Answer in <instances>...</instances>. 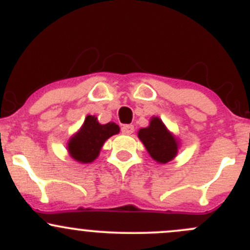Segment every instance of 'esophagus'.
<instances>
[{
    "label": "esophagus",
    "instance_id": "34e87169",
    "mask_svg": "<svg viewBox=\"0 0 250 250\" xmlns=\"http://www.w3.org/2000/svg\"><path fill=\"white\" fill-rule=\"evenodd\" d=\"M121 129H122L123 134H132V133L134 132V125H122V128H121Z\"/></svg>",
    "mask_w": 250,
    "mask_h": 250
}]
</instances>
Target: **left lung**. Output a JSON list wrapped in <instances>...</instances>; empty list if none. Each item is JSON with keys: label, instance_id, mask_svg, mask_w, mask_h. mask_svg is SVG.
I'll return each instance as SVG.
<instances>
[{"label": "left lung", "instance_id": "8db88e82", "mask_svg": "<svg viewBox=\"0 0 250 250\" xmlns=\"http://www.w3.org/2000/svg\"><path fill=\"white\" fill-rule=\"evenodd\" d=\"M138 138L150 156L160 164L171 161L178 152V142L159 117H152L146 128L139 129Z\"/></svg>", "mask_w": 250, "mask_h": 250}]
</instances>
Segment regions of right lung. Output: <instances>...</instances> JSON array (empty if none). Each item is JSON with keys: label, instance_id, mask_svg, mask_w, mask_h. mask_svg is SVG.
Listing matches in <instances>:
<instances>
[{"label": "right lung", "instance_id": "obj_1", "mask_svg": "<svg viewBox=\"0 0 250 250\" xmlns=\"http://www.w3.org/2000/svg\"><path fill=\"white\" fill-rule=\"evenodd\" d=\"M117 133L120 127L115 122L100 125L95 116H86L81 129L69 139V155L81 164H90L99 156L104 143Z\"/></svg>", "mask_w": 250, "mask_h": 250}]
</instances>
